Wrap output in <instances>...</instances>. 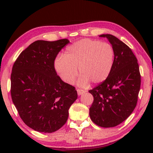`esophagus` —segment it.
<instances>
[{
    "label": "esophagus",
    "instance_id": "esophagus-1",
    "mask_svg": "<svg viewBox=\"0 0 153 153\" xmlns=\"http://www.w3.org/2000/svg\"><path fill=\"white\" fill-rule=\"evenodd\" d=\"M76 91H77V93H78V95H81L82 94L85 93V91H83V90H81V89H77Z\"/></svg>",
    "mask_w": 153,
    "mask_h": 153
}]
</instances>
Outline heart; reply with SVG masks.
Segmentation results:
<instances>
[{"label": "heart", "instance_id": "b5f03b06", "mask_svg": "<svg viewBox=\"0 0 153 153\" xmlns=\"http://www.w3.org/2000/svg\"><path fill=\"white\" fill-rule=\"evenodd\" d=\"M114 65V51L106 42L83 39L68 46L63 56L54 61V68L65 82L72 84L78 72L81 75L79 84L85 85L90 81L98 84L106 80Z\"/></svg>", "mask_w": 153, "mask_h": 153}]
</instances>
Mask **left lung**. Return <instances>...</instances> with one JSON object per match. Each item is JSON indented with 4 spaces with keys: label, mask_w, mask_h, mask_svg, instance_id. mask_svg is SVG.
Segmentation results:
<instances>
[{
    "label": "left lung",
    "mask_w": 153,
    "mask_h": 153,
    "mask_svg": "<svg viewBox=\"0 0 153 153\" xmlns=\"http://www.w3.org/2000/svg\"><path fill=\"white\" fill-rule=\"evenodd\" d=\"M106 37L114 51V65L107 79L90 90L94 100L90 108L92 121L102 127H116L125 121L137 104L141 74L137 59L130 48L116 37Z\"/></svg>",
    "instance_id": "1"
}]
</instances>
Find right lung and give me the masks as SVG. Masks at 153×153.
I'll list each match as a JSON object with an SVG mask.
<instances>
[{
	"label": "right lung",
	"instance_id": "add662e5",
	"mask_svg": "<svg viewBox=\"0 0 153 153\" xmlns=\"http://www.w3.org/2000/svg\"><path fill=\"white\" fill-rule=\"evenodd\" d=\"M68 39L37 40L23 51L11 74V97L25 124L51 133L65 124L68 110L77 99L75 88L57 75L54 60Z\"/></svg>",
	"mask_w": 153,
	"mask_h": 153
}]
</instances>
